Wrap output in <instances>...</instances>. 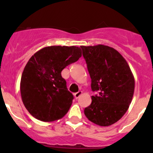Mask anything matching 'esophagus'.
Returning a JSON list of instances; mask_svg holds the SVG:
<instances>
[{
	"instance_id": "1",
	"label": "esophagus",
	"mask_w": 153,
	"mask_h": 153,
	"mask_svg": "<svg viewBox=\"0 0 153 153\" xmlns=\"http://www.w3.org/2000/svg\"><path fill=\"white\" fill-rule=\"evenodd\" d=\"M81 95H82V91H78V92H76V93L74 94V96H75V98L77 99V98H79Z\"/></svg>"
}]
</instances>
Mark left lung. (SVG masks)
I'll use <instances>...</instances> for the list:
<instances>
[{
  "instance_id": "1",
  "label": "left lung",
  "mask_w": 153,
  "mask_h": 153,
  "mask_svg": "<svg viewBox=\"0 0 153 153\" xmlns=\"http://www.w3.org/2000/svg\"><path fill=\"white\" fill-rule=\"evenodd\" d=\"M90 75L92 103L84 109L86 117L94 124L108 126L119 121L131 104L135 79L124 57L105 45L81 46Z\"/></svg>"
}]
</instances>
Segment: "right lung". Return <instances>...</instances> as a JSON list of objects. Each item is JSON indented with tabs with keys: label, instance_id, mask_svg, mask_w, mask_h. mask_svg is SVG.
Returning <instances> with one entry per match:
<instances>
[{
	"label": "right lung",
	"instance_id": "1",
	"mask_svg": "<svg viewBox=\"0 0 153 153\" xmlns=\"http://www.w3.org/2000/svg\"><path fill=\"white\" fill-rule=\"evenodd\" d=\"M81 57V48L75 46L47 47L31 57L21 75L20 89L23 103L32 116L51 122L67 113L74 98L61 72Z\"/></svg>",
	"mask_w": 153,
	"mask_h": 153
}]
</instances>
